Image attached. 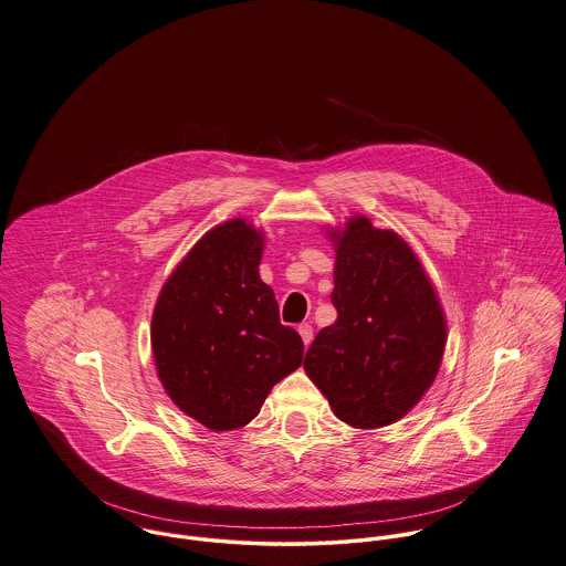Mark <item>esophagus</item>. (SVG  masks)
I'll return each mask as SVG.
<instances>
[{"mask_svg":"<svg viewBox=\"0 0 566 566\" xmlns=\"http://www.w3.org/2000/svg\"><path fill=\"white\" fill-rule=\"evenodd\" d=\"M297 332H300V336H302L304 345L308 347V345L313 343V325H311V323H302V325L297 327Z\"/></svg>","mask_w":566,"mask_h":566,"instance_id":"34e87169","label":"esophagus"}]
</instances>
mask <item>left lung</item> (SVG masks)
<instances>
[{"label":"left lung","instance_id":"obj_1","mask_svg":"<svg viewBox=\"0 0 566 566\" xmlns=\"http://www.w3.org/2000/svg\"><path fill=\"white\" fill-rule=\"evenodd\" d=\"M336 250V321L306 352L304 369L334 415L358 430L406 417L439 374L447 323L410 245L367 217L329 230Z\"/></svg>","mask_w":566,"mask_h":566}]
</instances>
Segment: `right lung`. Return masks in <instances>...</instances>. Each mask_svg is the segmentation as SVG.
<instances>
[{
  "mask_svg": "<svg viewBox=\"0 0 566 566\" xmlns=\"http://www.w3.org/2000/svg\"><path fill=\"white\" fill-rule=\"evenodd\" d=\"M264 237L245 219L206 232L165 282L154 316L156 371L171 401L212 432L243 428L304 358L280 323L258 264Z\"/></svg>",
  "mask_w": 566,
  "mask_h": 566,
  "instance_id": "right-lung-1",
  "label": "right lung"
}]
</instances>
